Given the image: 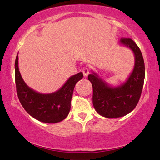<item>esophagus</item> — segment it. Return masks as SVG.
<instances>
[{"label": "esophagus", "mask_w": 160, "mask_h": 160, "mask_svg": "<svg viewBox=\"0 0 160 160\" xmlns=\"http://www.w3.org/2000/svg\"><path fill=\"white\" fill-rule=\"evenodd\" d=\"M82 73H83L84 77L86 78V77H88L89 73H90V71H89V69L87 67H84L83 69H82Z\"/></svg>", "instance_id": "34e87169"}]
</instances>
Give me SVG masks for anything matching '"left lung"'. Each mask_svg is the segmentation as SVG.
<instances>
[{
    "label": "left lung",
    "mask_w": 160,
    "mask_h": 160,
    "mask_svg": "<svg viewBox=\"0 0 160 160\" xmlns=\"http://www.w3.org/2000/svg\"><path fill=\"white\" fill-rule=\"evenodd\" d=\"M119 44L130 49L135 55L133 70L123 83L112 86L92 71L88 77L93 86V105L102 116L116 118L135 109L141 95L145 79V65L141 51L131 39H121Z\"/></svg>",
    "instance_id": "1"
}]
</instances>
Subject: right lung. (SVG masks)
Instances as JSON below:
<instances>
[{"label":"right lung","instance_id":"add662e5","mask_svg":"<svg viewBox=\"0 0 160 160\" xmlns=\"http://www.w3.org/2000/svg\"><path fill=\"white\" fill-rule=\"evenodd\" d=\"M15 83L21 105L30 116L48 123L60 122L67 118L71 108V100L74 86L83 78L82 72L70 77L58 91L50 93H41L25 83L19 71L18 54L16 57Z\"/></svg>","mask_w":160,"mask_h":160}]
</instances>
